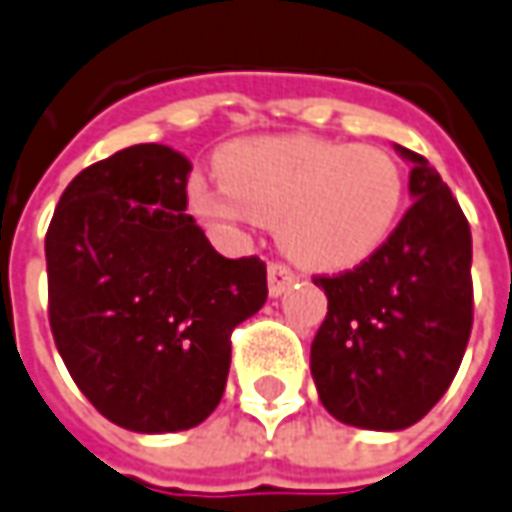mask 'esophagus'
<instances>
[{
	"mask_svg": "<svg viewBox=\"0 0 512 512\" xmlns=\"http://www.w3.org/2000/svg\"><path fill=\"white\" fill-rule=\"evenodd\" d=\"M297 280V274L291 271V266L285 263H271L269 266V294L271 297H280L288 285Z\"/></svg>",
	"mask_w": 512,
	"mask_h": 512,
	"instance_id": "34e87169",
	"label": "esophagus"
}]
</instances>
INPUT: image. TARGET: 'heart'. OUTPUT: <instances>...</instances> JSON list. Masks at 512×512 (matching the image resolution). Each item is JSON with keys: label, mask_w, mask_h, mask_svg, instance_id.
I'll use <instances>...</instances> for the list:
<instances>
[{"label": "heart", "mask_w": 512, "mask_h": 512, "mask_svg": "<svg viewBox=\"0 0 512 512\" xmlns=\"http://www.w3.org/2000/svg\"><path fill=\"white\" fill-rule=\"evenodd\" d=\"M221 187L193 182L204 218L277 224L285 255L316 271L358 266L398 224L406 176L373 145L319 137L249 139L218 156Z\"/></svg>", "instance_id": "1"}]
</instances>
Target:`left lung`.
Here are the masks:
<instances>
[{
  "instance_id": "1",
  "label": "left lung",
  "mask_w": 512,
  "mask_h": 512,
  "mask_svg": "<svg viewBox=\"0 0 512 512\" xmlns=\"http://www.w3.org/2000/svg\"><path fill=\"white\" fill-rule=\"evenodd\" d=\"M412 162L415 196L387 243L342 274H316L328 316L311 344L319 401L336 420L398 431L429 415L460 370L471 325V227L429 162Z\"/></svg>"
}]
</instances>
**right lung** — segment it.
Segmentation results:
<instances>
[{"label":"right lung","mask_w":512,"mask_h":512,"mask_svg":"<svg viewBox=\"0 0 512 512\" xmlns=\"http://www.w3.org/2000/svg\"><path fill=\"white\" fill-rule=\"evenodd\" d=\"M187 176L168 145L117 151L69 182L44 238L66 370L100 415L142 434L212 415L232 330L269 297L266 263L218 255L187 215Z\"/></svg>","instance_id":"obj_1"}]
</instances>
